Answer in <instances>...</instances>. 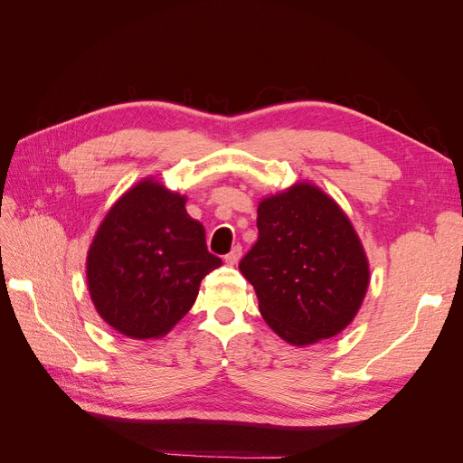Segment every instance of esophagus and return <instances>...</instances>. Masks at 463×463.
<instances>
[{
	"mask_svg": "<svg viewBox=\"0 0 463 463\" xmlns=\"http://www.w3.org/2000/svg\"><path fill=\"white\" fill-rule=\"evenodd\" d=\"M240 259H241V247L235 245V247L230 250V253L226 255V264L233 266V264L240 262Z\"/></svg>",
	"mask_w": 463,
	"mask_h": 463,
	"instance_id": "1",
	"label": "esophagus"
}]
</instances>
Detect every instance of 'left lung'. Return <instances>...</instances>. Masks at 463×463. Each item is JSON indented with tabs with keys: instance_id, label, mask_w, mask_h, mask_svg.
Returning a JSON list of instances; mask_svg holds the SVG:
<instances>
[{
	"instance_id": "1",
	"label": "left lung",
	"mask_w": 463,
	"mask_h": 463,
	"mask_svg": "<svg viewBox=\"0 0 463 463\" xmlns=\"http://www.w3.org/2000/svg\"><path fill=\"white\" fill-rule=\"evenodd\" d=\"M257 228L240 270L266 325L291 345L340 334L369 288L365 249L344 210L303 181L260 201Z\"/></svg>"
}]
</instances>
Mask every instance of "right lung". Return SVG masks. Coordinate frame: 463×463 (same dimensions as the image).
<instances>
[{
  "mask_svg": "<svg viewBox=\"0 0 463 463\" xmlns=\"http://www.w3.org/2000/svg\"><path fill=\"white\" fill-rule=\"evenodd\" d=\"M220 264L208 253L203 223L187 214L185 197L148 177L109 208L94 235L87 257L90 299L128 338H162Z\"/></svg>",
  "mask_w": 463,
  "mask_h": 463,
  "instance_id": "1",
  "label": "right lung"
}]
</instances>
